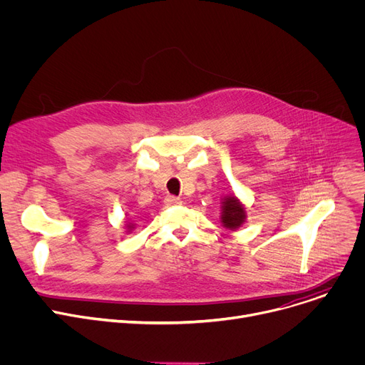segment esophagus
I'll list each match as a JSON object with an SVG mask.
<instances>
[{
  "instance_id": "1",
  "label": "esophagus",
  "mask_w": 365,
  "mask_h": 365,
  "mask_svg": "<svg viewBox=\"0 0 365 365\" xmlns=\"http://www.w3.org/2000/svg\"><path fill=\"white\" fill-rule=\"evenodd\" d=\"M165 203L168 206H177V205H181V199L180 197H175V196H168L165 199Z\"/></svg>"
}]
</instances>
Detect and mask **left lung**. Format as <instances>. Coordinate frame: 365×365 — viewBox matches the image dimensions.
Masks as SVG:
<instances>
[{"instance_id":"left-lung-1","label":"left lung","mask_w":365,"mask_h":365,"mask_svg":"<svg viewBox=\"0 0 365 365\" xmlns=\"http://www.w3.org/2000/svg\"><path fill=\"white\" fill-rule=\"evenodd\" d=\"M221 224L231 230L235 231L239 227H242L246 221V209L245 205L235 197V196H225L222 199V206H221Z\"/></svg>"}]
</instances>
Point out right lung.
<instances>
[{"instance_id":"right-lung-1","label":"right lung","mask_w":365,"mask_h":365,"mask_svg":"<svg viewBox=\"0 0 365 365\" xmlns=\"http://www.w3.org/2000/svg\"><path fill=\"white\" fill-rule=\"evenodd\" d=\"M126 230H128V232H131L134 230V224L133 222H126Z\"/></svg>"}]
</instances>
